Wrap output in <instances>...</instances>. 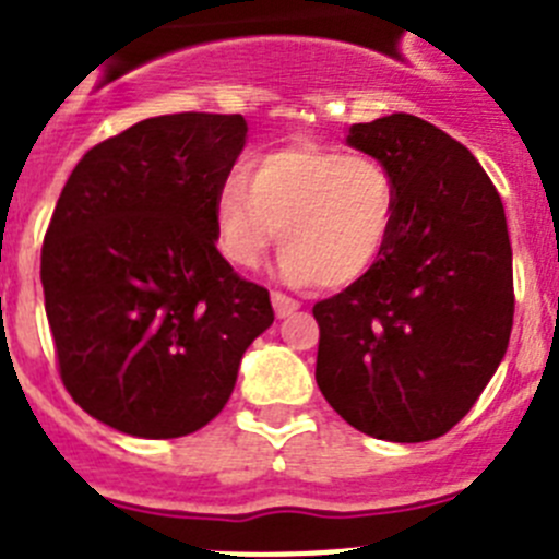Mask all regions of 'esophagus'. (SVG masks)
<instances>
[{
  "instance_id": "1",
  "label": "esophagus",
  "mask_w": 559,
  "mask_h": 559,
  "mask_svg": "<svg viewBox=\"0 0 559 559\" xmlns=\"http://www.w3.org/2000/svg\"><path fill=\"white\" fill-rule=\"evenodd\" d=\"M271 302H274V313L280 316V319H283V316H290L296 308H299V302H296V299L280 294V290H271Z\"/></svg>"
}]
</instances>
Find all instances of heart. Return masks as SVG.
Wrapping results in <instances>:
<instances>
[{"label": "heart", "mask_w": 559, "mask_h": 559, "mask_svg": "<svg viewBox=\"0 0 559 559\" xmlns=\"http://www.w3.org/2000/svg\"><path fill=\"white\" fill-rule=\"evenodd\" d=\"M397 192L386 167L369 156L322 145L257 153L243 176H229L212 201L221 254L257 269L280 240V271L290 285L347 288L367 276L392 235Z\"/></svg>", "instance_id": "heart-1"}]
</instances>
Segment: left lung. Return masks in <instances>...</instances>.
Segmentation results:
<instances>
[{
  "label": "left lung",
  "instance_id": "8db88e82",
  "mask_svg": "<svg viewBox=\"0 0 559 559\" xmlns=\"http://www.w3.org/2000/svg\"><path fill=\"white\" fill-rule=\"evenodd\" d=\"M392 173L397 210L378 263L313 305L316 383L349 426L428 442L471 412L512 333V246L496 185L462 142L414 114L349 128Z\"/></svg>",
  "mask_w": 559,
  "mask_h": 559
}]
</instances>
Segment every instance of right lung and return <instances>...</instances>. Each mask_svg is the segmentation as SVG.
<instances>
[{
    "mask_svg": "<svg viewBox=\"0 0 559 559\" xmlns=\"http://www.w3.org/2000/svg\"><path fill=\"white\" fill-rule=\"evenodd\" d=\"M240 114L151 117L83 153L41 246L58 374L78 406L131 437L218 417L269 290L215 246L212 201L246 145Z\"/></svg>",
    "mask_w": 559,
    "mask_h": 559,
    "instance_id": "obj_1",
    "label": "right lung"
}]
</instances>
